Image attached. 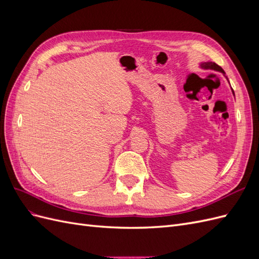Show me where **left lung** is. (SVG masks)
<instances>
[{"label":"left lung","mask_w":259,"mask_h":259,"mask_svg":"<svg viewBox=\"0 0 259 259\" xmlns=\"http://www.w3.org/2000/svg\"><path fill=\"white\" fill-rule=\"evenodd\" d=\"M202 68L204 69H213V70H216V71H221L224 73V70L222 69V67H219L218 65H216L215 62H204V64L201 65Z\"/></svg>","instance_id":"obj_1"}]
</instances>
